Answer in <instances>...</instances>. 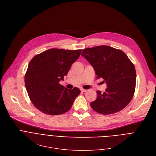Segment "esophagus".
Instances as JSON below:
<instances>
[{
	"label": "esophagus",
	"mask_w": 156,
	"mask_h": 156,
	"mask_svg": "<svg viewBox=\"0 0 156 156\" xmlns=\"http://www.w3.org/2000/svg\"><path fill=\"white\" fill-rule=\"evenodd\" d=\"M80 90H81V92H86L87 91V90L84 89H81Z\"/></svg>",
	"instance_id": "1"
}]
</instances>
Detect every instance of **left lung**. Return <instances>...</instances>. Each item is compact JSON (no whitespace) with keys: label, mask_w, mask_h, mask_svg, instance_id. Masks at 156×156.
Masks as SVG:
<instances>
[{"label":"left lung","mask_w":156,"mask_h":156,"mask_svg":"<svg viewBox=\"0 0 156 156\" xmlns=\"http://www.w3.org/2000/svg\"><path fill=\"white\" fill-rule=\"evenodd\" d=\"M93 67L96 78L107 83L105 92L97 90L91 108L102 115L116 113L124 109L133 98L136 83L133 64L120 49L101 45L83 49L81 53Z\"/></svg>","instance_id":"1"}]
</instances>
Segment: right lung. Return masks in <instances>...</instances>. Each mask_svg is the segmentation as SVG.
<instances>
[{
	"label": "right lung",
	"mask_w": 156,
	"mask_h": 156,
	"mask_svg": "<svg viewBox=\"0 0 156 156\" xmlns=\"http://www.w3.org/2000/svg\"><path fill=\"white\" fill-rule=\"evenodd\" d=\"M82 49L52 48L34 56L29 62L24 77L25 86L33 105L48 115L67 112L80 94L78 87L65 88L59 84Z\"/></svg>",
	"instance_id": "obj_1"
}]
</instances>
